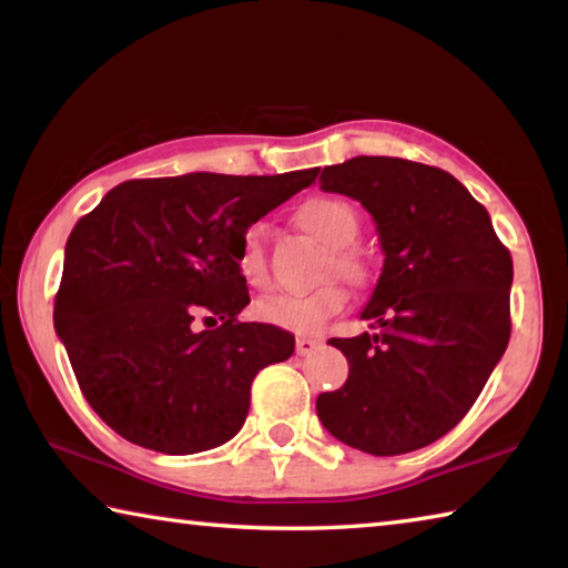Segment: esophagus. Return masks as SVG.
<instances>
[{"mask_svg":"<svg viewBox=\"0 0 568 568\" xmlns=\"http://www.w3.org/2000/svg\"><path fill=\"white\" fill-rule=\"evenodd\" d=\"M321 348V341H315V338H297L295 341V353L297 355H311L313 351H318Z\"/></svg>","mask_w":568,"mask_h":568,"instance_id":"esophagus-1","label":"esophagus"}]
</instances>
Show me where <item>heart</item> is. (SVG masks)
<instances>
[{"label": "heart", "mask_w": 568, "mask_h": 568, "mask_svg": "<svg viewBox=\"0 0 568 568\" xmlns=\"http://www.w3.org/2000/svg\"><path fill=\"white\" fill-rule=\"evenodd\" d=\"M295 223L307 235H313L321 245H325V257L321 265V277L338 275L353 285H363L368 281V265L363 257L348 245L361 233V217L348 200L335 195H313L295 207ZM237 273L243 281L265 291L271 287V271H267V257L263 247V227L250 225L240 235ZM348 305V291L341 283L325 281L307 293H283L263 297L255 305L257 318L301 335H315L328 325L335 315Z\"/></svg>", "instance_id": "obj_1"}]
</instances>
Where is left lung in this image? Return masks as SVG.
Listing matches in <instances>:
<instances>
[{"instance_id": "obj_1", "label": "left lung", "mask_w": 568, "mask_h": 568, "mask_svg": "<svg viewBox=\"0 0 568 568\" xmlns=\"http://www.w3.org/2000/svg\"><path fill=\"white\" fill-rule=\"evenodd\" d=\"M318 182L368 210L386 253L361 313L376 333L331 338L351 371L315 400L318 418L365 454H410L456 428L501 361L511 253L486 207L440 168L361 155Z\"/></svg>"}]
</instances>
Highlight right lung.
I'll return each instance as SVG.
<instances>
[{"mask_svg":"<svg viewBox=\"0 0 568 568\" xmlns=\"http://www.w3.org/2000/svg\"><path fill=\"white\" fill-rule=\"evenodd\" d=\"M315 178L318 168L128 180L77 220L54 328L84 398L122 438L187 456L243 428L257 371L291 358L295 338L237 321L250 303L240 235Z\"/></svg>","mask_w":568,"mask_h":568,"instance_id":"add662e5","label":"right lung"}]
</instances>
